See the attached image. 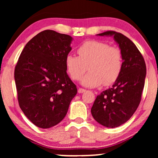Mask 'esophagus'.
Segmentation results:
<instances>
[{
  "instance_id": "esophagus-1",
  "label": "esophagus",
  "mask_w": 158,
  "mask_h": 158,
  "mask_svg": "<svg viewBox=\"0 0 158 158\" xmlns=\"http://www.w3.org/2000/svg\"><path fill=\"white\" fill-rule=\"evenodd\" d=\"M85 90L83 89V88H79L78 90H77V92L79 93V94H82V93L85 92Z\"/></svg>"
}]
</instances>
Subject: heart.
<instances>
[{
	"label": "heart",
	"instance_id": "1",
	"mask_svg": "<svg viewBox=\"0 0 158 158\" xmlns=\"http://www.w3.org/2000/svg\"><path fill=\"white\" fill-rule=\"evenodd\" d=\"M78 57L68 55L65 65L71 78L79 81L86 70L90 71L82 80L86 87H96L103 83L105 85L113 84L119 77L122 70V52L118 47L109 46L98 40L83 42L77 49Z\"/></svg>",
	"mask_w": 158,
	"mask_h": 158
}]
</instances>
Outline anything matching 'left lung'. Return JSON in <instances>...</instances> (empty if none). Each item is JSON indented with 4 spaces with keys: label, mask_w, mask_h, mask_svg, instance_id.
I'll return each mask as SVG.
<instances>
[{
    "label": "left lung",
    "mask_w": 158,
    "mask_h": 158,
    "mask_svg": "<svg viewBox=\"0 0 158 158\" xmlns=\"http://www.w3.org/2000/svg\"><path fill=\"white\" fill-rule=\"evenodd\" d=\"M113 36L122 54L121 74L111 88L97 96L91 108L99 124L115 128L127 122L139 106L146 76V64L136 45L124 34L114 31L98 34Z\"/></svg>",
    "instance_id": "8db88e82"
}]
</instances>
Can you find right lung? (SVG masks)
I'll list each match as a JSON object with an SVG mask.
<instances>
[{
	"label": "right lung",
	"instance_id": "right-lung-1",
	"mask_svg": "<svg viewBox=\"0 0 158 158\" xmlns=\"http://www.w3.org/2000/svg\"><path fill=\"white\" fill-rule=\"evenodd\" d=\"M72 40L53 30L41 31L26 44L15 67L19 106L40 128L59 124L77 94L65 65Z\"/></svg>",
	"mask_w": 158,
	"mask_h": 158
}]
</instances>
